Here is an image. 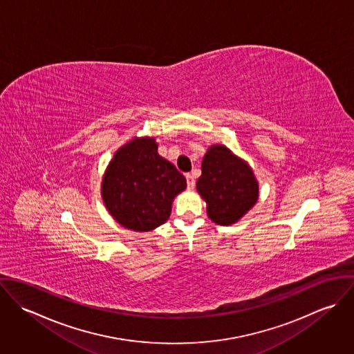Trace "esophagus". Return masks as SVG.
I'll use <instances>...</instances> for the list:
<instances>
[{
  "mask_svg": "<svg viewBox=\"0 0 354 354\" xmlns=\"http://www.w3.org/2000/svg\"><path fill=\"white\" fill-rule=\"evenodd\" d=\"M187 185H188V189H194L195 188V178L192 174H187Z\"/></svg>",
  "mask_w": 354,
  "mask_h": 354,
  "instance_id": "obj_1",
  "label": "esophagus"
}]
</instances>
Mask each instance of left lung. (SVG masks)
Returning a JSON list of instances; mask_svg holds the SVG:
<instances>
[{"mask_svg":"<svg viewBox=\"0 0 354 354\" xmlns=\"http://www.w3.org/2000/svg\"><path fill=\"white\" fill-rule=\"evenodd\" d=\"M196 188L207 203L211 221L222 226L236 223L259 196L252 170L225 146L208 149Z\"/></svg>","mask_w":354,"mask_h":354,"instance_id":"left-lung-1","label":"left lung"}]
</instances>
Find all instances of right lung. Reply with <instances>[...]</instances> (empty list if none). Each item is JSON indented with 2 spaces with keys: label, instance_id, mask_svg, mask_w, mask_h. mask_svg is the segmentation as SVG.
<instances>
[{
  "label": "right lung",
  "instance_id": "right-lung-1",
  "mask_svg": "<svg viewBox=\"0 0 354 354\" xmlns=\"http://www.w3.org/2000/svg\"><path fill=\"white\" fill-rule=\"evenodd\" d=\"M185 177L158 153L153 139H135L115 152L102 181V198L124 227L149 232L165 223Z\"/></svg>",
  "mask_w": 354,
  "mask_h": 354
}]
</instances>
